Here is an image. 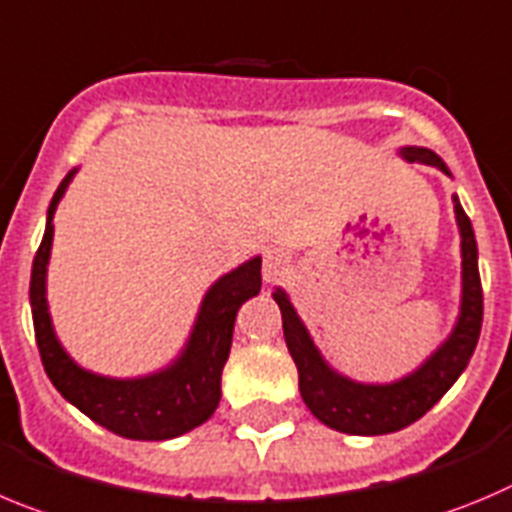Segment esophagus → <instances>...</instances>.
<instances>
[{
  "instance_id": "1",
  "label": "esophagus",
  "mask_w": 512,
  "mask_h": 512,
  "mask_svg": "<svg viewBox=\"0 0 512 512\" xmlns=\"http://www.w3.org/2000/svg\"><path fill=\"white\" fill-rule=\"evenodd\" d=\"M289 269V256L281 248H271V251H266L264 256V279L266 281H276L281 279V276L287 274Z\"/></svg>"
}]
</instances>
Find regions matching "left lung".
Returning a JSON list of instances; mask_svg holds the SVG:
<instances>
[{
  "label": "left lung",
  "mask_w": 512,
  "mask_h": 512,
  "mask_svg": "<svg viewBox=\"0 0 512 512\" xmlns=\"http://www.w3.org/2000/svg\"><path fill=\"white\" fill-rule=\"evenodd\" d=\"M403 157L409 162L431 164L449 175L442 159L429 149L409 147L403 149ZM454 213L462 233V314L452 337L414 375L403 381L391 386H363L332 373L314 348V342L309 340L287 294L276 289L274 299L281 309L284 340L299 370V393L307 409L330 429L360 434V437H378L414 424L452 388V383L470 363L482 330V284L477 269L475 231L457 198H454Z\"/></svg>",
  "instance_id": "1"
}]
</instances>
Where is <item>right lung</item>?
Listing matches in <instances>:
<instances>
[{
	"mask_svg": "<svg viewBox=\"0 0 512 512\" xmlns=\"http://www.w3.org/2000/svg\"><path fill=\"white\" fill-rule=\"evenodd\" d=\"M70 172L55 190L48 228L32 261L30 304L37 350L53 386L88 419L126 439L162 442L195 429L213 416L220 401V375L231 353L236 314L261 289V259L238 266L215 281L198 314L187 350L172 368L139 381H109L81 370L55 340L45 302V271L53 246V213L68 187Z\"/></svg>",
	"mask_w": 512,
	"mask_h": 512,
	"instance_id": "add662e5",
	"label": "right lung"
}]
</instances>
